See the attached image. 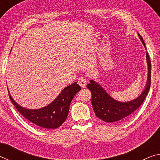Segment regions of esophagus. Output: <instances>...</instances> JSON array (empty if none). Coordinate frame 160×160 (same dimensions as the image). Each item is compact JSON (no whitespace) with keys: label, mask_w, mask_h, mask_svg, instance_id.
Masks as SVG:
<instances>
[{"label":"esophagus","mask_w":160,"mask_h":160,"mask_svg":"<svg viewBox=\"0 0 160 160\" xmlns=\"http://www.w3.org/2000/svg\"><path fill=\"white\" fill-rule=\"evenodd\" d=\"M78 84H79V85L82 87V88H85L87 85V79L84 77H80L79 79H78Z\"/></svg>","instance_id":"1"}]
</instances>
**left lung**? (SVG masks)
Here are the masks:
<instances>
[{
	"mask_svg": "<svg viewBox=\"0 0 160 160\" xmlns=\"http://www.w3.org/2000/svg\"><path fill=\"white\" fill-rule=\"evenodd\" d=\"M138 35L143 46L146 47L142 37L139 33ZM146 61L148 63V78L145 87L140 95L135 99L128 102H119L112 98L99 83L90 80L87 85L92 93V104L96 116L107 123L121 122L128 118L135 110L142 104L148 94L151 82V62L146 51Z\"/></svg>",
	"mask_w": 160,
	"mask_h": 160,
	"instance_id": "8db88e82",
	"label": "left lung"
}]
</instances>
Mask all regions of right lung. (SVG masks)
I'll use <instances>...</instances> for the list:
<instances>
[{
    "label": "right lung",
    "mask_w": 160,
    "mask_h": 160,
    "mask_svg": "<svg viewBox=\"0 0 160 160\" xmlns=\"http://www.w3.org/2000/svg\"><path fill=\"white\" fill-rule=\"evenodd\" d=\"M80 90V87L77 82H75L63 89L49 104L37 109H29L20 106L12 99L9 90L8 93L10 99L16 109L28 121L41 128L55 129L61 126L66 120L70 103Z\"/></svg>",
    "instance_id": "obj_1"
}]
</instances>
